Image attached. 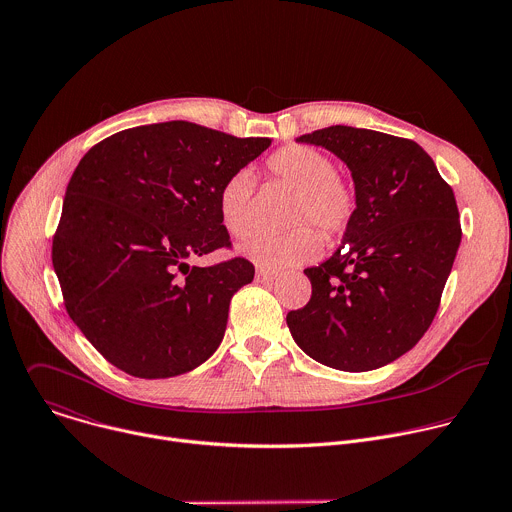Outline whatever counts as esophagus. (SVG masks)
Returning a JSON list of instances; mask_svg holds the SVG:
<instances>
[{
	"label": "esophagus",
	"instance_id": "34e87169",
	"mask_svg": "<svg viewBox=\"0 0 512 512\" xmlns=\"http://www.w3.org/2000/svg\"><path fill=\"white\" fill-rule=\"evenodd\" d=\"M257 279H259V281H273V279H277V271L259 267V269H257Z\"/></svg>",
	"mask_w": 512,
	"mask_h": 512
}]
</instances>
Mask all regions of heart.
Masks as SVG:
<instances>
[{
  "label": "heart",
  "instance_id": "b5f03b06",
  "mask_svg": "<svg viewBox=\"0 0 512 512\" xmlns=\"http://www.w3.org/2000/svg\"><path fill=\"white\" fill-rule=\"evenodd\" d=\"M267 168L275 178L298 190L289 214L291 223H312L326 237H336L350 225L356 194L346 180L336 176L330 156L310 145H287L269 156ZM253 194L255 176L247 168L235 170L218 188V216L231 237L243 239L253 231ZM320 247V235L312 227L300 225L281 235H255L239 251L261 267L281 269L314 259Z\"/></svg>",
  "mask_w": 512,
  "mask_h": 512
}]
</instances>
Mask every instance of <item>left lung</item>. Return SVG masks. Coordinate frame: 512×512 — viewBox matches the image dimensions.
<instances>
[{"label": "left lung", "mask_w": 512, "mask_h": 512, "mask_svg": "<svg viewBox=\"0 0 512 512\" xmlns=\"http://www.w3.org/2000/svg\"><path fill=\"white\" fill-rule=\"evenodd\" d=\"M296 141L348 166L356 208L334 255L304 269L312 298L287 314L289 332L326 367L381 369L419 342L440 308L462 241L454 190L411 139L332 125Z\"/></svg>", "instance_id": "1"}]
</instances>
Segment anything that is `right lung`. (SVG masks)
<instances>
[{
	"label": "right lung",
	"mask_w": 512,
	"mask_h": 512,
	"mask_svg": "<svg viewBox=\"0 0 512 512\" xmlns=\"http://www.w3.org/2000/svg\"><path fill=\"white\" fill-rule=\"evenodd\" d=\"M271 145L188 121L119 131L72 174L52 241L70 320L117 369L184 375L221 344L229 304L253 281L243 257L190 259L229 247L216 194Z\"/></svg>",
	"instance_id": "obj_1"
}]
</instances>
